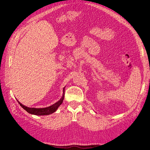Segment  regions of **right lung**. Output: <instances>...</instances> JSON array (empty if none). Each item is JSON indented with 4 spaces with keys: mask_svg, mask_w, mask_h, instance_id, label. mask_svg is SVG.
Segmentation results:
<instances>
[{
    "mask_svg": "<svg viewBox=\"0 0 150 150\" xmlns=\"http://www.w3.org/2000/svg\"><path fill=\"white\" fill-rule=\"evenodd\" d=\"M64 88L65 87L63 88V94L62 98L59 100L56 103H54L52 105L50 106L49 107L46 108H29L28 106H25L23 104H21L19 101H18V103H19L21 107L24 109V110L28 112L30 114L32 115H37V116H44V115H51L52 113L55 112L57 108H59L61 104L62 103L63 100H64Z\"/></svg>",
    "mask_w": 150,
    "mask_h": 150,
    "instance_id": "add662e5",
    "label": "right lung"
}]
</instances>
